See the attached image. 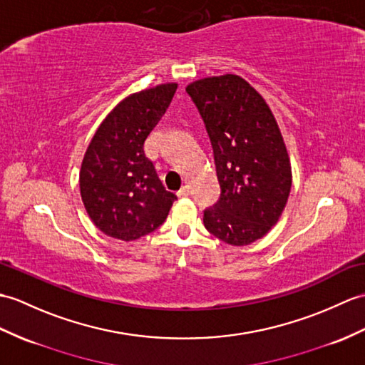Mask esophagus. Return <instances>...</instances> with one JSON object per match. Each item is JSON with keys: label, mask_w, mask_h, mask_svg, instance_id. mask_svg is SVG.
I'll list each match as a JSON object with an SVG mask.
<instances>
[{"label": "esophagus", "mask_w": 365, "mask_h": 365, "mask_svg": "<svg viewBox=\"0 0 365 365\" xmlns=\"http://www.w3.org/2000/svg\"><path fill=\"white\" fill-rule=\"evenodd\" d=\"M190 194H191V188H190V185H185V186H182L180 191L177 192V196H179V197H188Z\"/></svg>", "instance_id": "1"}]
</instances>
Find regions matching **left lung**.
<instances>
[{
    "mask_svg": "<svg viewBox=\"0 0 365 365\" xmlns=\"http://www.w3.org/2000/svg\"><path fill=\"white\" fill-rule=\"evenodd\" d=\"M196 106L213 148L221 194L203 210L205 228L221 241L247 245L277 224L291 191V165L275 118L240 76L192 82Z\"/></svg>",
    "mask_w": 365,
    "mask_h": 365,
    "instance_id": "8db88e82",
    "label": "left lung"
}]
</instances>
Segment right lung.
Instances as JSON below:
<instances>
[{
    "label": "right lung",
    "instance_id": "right-lung-1",
    "mask_svg": "<svg viewBox=\"0 0 365 365\" xmlns=\"http://www.w3.org/2000/svg\"><path fill=\"white\" fill-rule=\"evenodd\" d=\"M177 83L125 98L99 125L81 168V196L101 232L133 241L165 222L175 194L166 191L144 141L171 104Z\"/></svg>",
    "mask_w": 365,
    "mask_h": 365
}]
</instances>
